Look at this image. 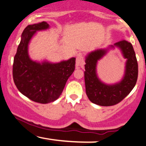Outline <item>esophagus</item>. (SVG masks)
Listing matches in <instances>:
<instances>
[{
  "instance_id": "1",
  "label": "esophagus",
  "mask_w": 146,
  "mask_h": 146,
  "mask_svg": "<svg viewBox=\"0 0 146 146\" xmlns=\"http://www.w3.org/2000/svg\"><path fill=\"white\" fill-rule=\"evenodd\" d=\"M85 64L84 58L82 53H78L76 55V66L77 67H83Z\"/></svg>"
}]
</instances>
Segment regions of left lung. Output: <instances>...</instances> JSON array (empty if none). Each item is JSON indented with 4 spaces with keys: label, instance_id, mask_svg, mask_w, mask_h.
<instances>
[{
    "label": "left lung",
    "instance_id": "1",
    "mask_svg": "<svg viewBox=\"0 0 146 146\" xmlns=\"http://www.w3.org/2000/svg\"><path fill=\"white\" fill-rule=\"evenodd\" d=\"M121 50L127 59L125 75L119 83L107 85L99 80L96 73L97 62L106 53L107 50L99 49L91 52L86 58L84 71L86 93L93 104L102 106H110L119 103L131 92L138 78V63L131 43L122 40L113 46Z\"/></svg>",
    "mask_w": 146,
    "mask_h": 146
}]
</instances>
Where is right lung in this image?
<instances>
[{"label":"right lung","mask_w":146,"mask_h":146,"mask_svg":"<svg viewBox=\"0 0 146 146\" xmlns=\"http://www.w3.org/2000/svg\"><path fill=\"white\" fill-rule=\"evenodd\" d=\"M46 22L28 25L21 36L14 58L13 79L20 92L40 104L54 102L61 95L68 78L75 70V58L52 64L32 61L28 55V44L37 31L48 29Z\"/></svg>","instance_id":"obj_1"}]
</instances>
